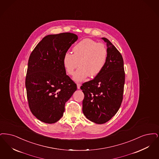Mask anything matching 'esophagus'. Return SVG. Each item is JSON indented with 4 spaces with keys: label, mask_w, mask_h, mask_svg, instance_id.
Segmentation results:
<instances>
[{
    "label": "esophagus",
    "mask_w": 159,
    "mask_h": 159,
    "mask_svg": "<svg viewBox=\"0 0 159 159\" xmlns=\"http://www.w3.org/2000/svg\"><path fill=\"white\" fill-rule=\"evenodd\" d=\"M76 85H77V89H80V87H81V84L80 83H77Z\"/></svg>",
    "instance_id": "esophagus-1"
}]
</instances>
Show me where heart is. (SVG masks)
I'll return each instance as SVG.
<instances>
[{
	"label": "heart",
	"instance_id": "1",
	"mask_svg": "<svg viewBox=\"0 0 159 159\" xmlns=\"http://www.w3.org/2000/svg\"><path fill=\"white\" fill-rule=\"evenodd\" d=\"M108 51L103 43H98L90 39H85L78 43L73 48V54L66 52L64 54L62 62L64 68L69 75L75 72L73 79L76 82L85 80L89 76L99 74L106 63Z\"/></svg>",
	"mask_w": 159,
	"mask_h": 159
}]
</instances>
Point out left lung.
I'll use <instances>...</instances> for the list:
<instances>
[{"instance_id": "obj_1", "label": "left lung", "mask_w": 159, "mask_h": 159, "mask_svg": "<svg viewBox=\"0 0 159 159\" xmlns=\"http://www.w3.org/2000/svg\"><path fill=\"white\" fill-rule=\"evenodd\" d=\"M108 55L101 72L81 89L84 94V115L97 124H103L115 115L123 100L125 71L124 60L117 48L106 38Z\"/></svg>"}]
</instances>
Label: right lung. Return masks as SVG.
<instances>
[{
    "mask_svg": "<svg viewBox=\"0 0 159 159\" xmlns=\"http://www.w3.org/2000/svg\"><path fill=\"white\" fill-rule=\"evenodd\" d=\"M77 39L70 33L46 35L30 56L25 78L28 105L33 115L43 122L58 121L65 103L77 89L62 62L64 54Z\"/></svg>",
    "mask_w": 159,
    "mask_h": 159,
    "instance_id": "obj_1",
    "label": "right lung"
}]
</instances>
